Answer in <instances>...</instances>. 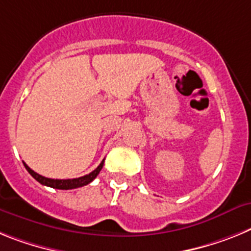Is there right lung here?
Segmentation results:
<instances>
[{
    "label": "right lung",
    "mask_w": 251,
    "mask_h": 251,
    "mask_svg": "<svg viewBox=\"0 0 251 251\" xmlns=\"http://www.w3.org/2000/svg\"><path fill=\"white\" fill-rule=\"evenodd\" d=\"M103 163H104V159L101 162V164L96 168L93 172H91V173L87 174V176H83V177L73 178V179H51V178L43 177V176L38 174L36 172L32 171V169H30L25 163H24V165H25L26 171L29 172V173L31 174L32 177L38 180L39 183L44 184V186L51 187V188H55V189H73V188H78V187L87 186L88 183L92 182V180L99 176L100 172H101L102 167H103Z\"/></svg>",
    "instance_id": "obj_1"
}]
</instances>
